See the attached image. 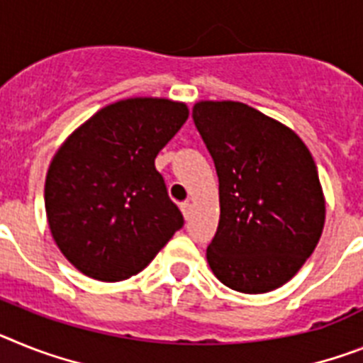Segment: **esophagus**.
<instances>
[{"instance_id":"esophagus-1","label":"esophagus","mask_w":363,"mask_h":363,"mask_svg":"<svg viewBox=\"0 0 363 363\" xmlns=\"http://www.w3.org/2000/svg\"><path fill=\"white\" fill-rule=\"evenodd\" d=\"M181 210H182V216H184V218H190V214H191V203L190 201H184V203H181Z\"/></svg>"}]
</instances>
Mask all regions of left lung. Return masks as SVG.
Listing matches in <instances>:
<instances>
[{
  "label": "left lung",
  "mask_w": 363,
  "mask_h": 363,
  "mask_svg": "<svg viewBox=\"0 0 363 363\" xmlns=\"http://www.w3.org/2000/svg\"><path fill=\"white\" fill-rule=\"evenodd\" d=\"M191 118L219 179L210 269L242 294L277 290L303 267L325 225L312 155L294 130L245 103L199 101Z\"/></svg>",
  "instance_id": "obj_1"
}]
</instances>
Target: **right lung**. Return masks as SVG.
I'll list each match as a JSON object with an SVG mask.
<instances>
[{
    "instance_id": "obj_1",
    "label": "right lung",
    "mask_w": 363,
    "mask_h": 363,
    "mask_svg": "<svg viewBox=\"0 0 363 363\" xmlns=\"http://www.w3.org/2000/svg\"><path fill=\"white\" fill-rule=\"evenodd\" d=\"M186 120L184 103L133 97L96 112L60 145L45 177V214L81 273L129 279L184 225L155 158Z\"/></svg>"
}]
</instances>
